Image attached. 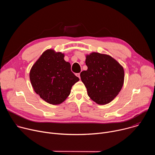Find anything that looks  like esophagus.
I'll return each instance as SVG.
<instances>
[{
  "label": "esophagus",
  "mask_w": 155,
  "mask_h": 155,
  "mask_svg": "<svg viewBox=\"0 0 155 155\" xmlns=\"http://www.w3.org/2000/svg\"><path fill=\"white\" fill-rule=\"evenodd\" d=\"M76 75L80 79V73H77V74H76Z\"/></svg>",
  "instance_id": "obj_1"
}]
</instances>
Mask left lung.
<instances>
[{"instance_id":"obj_1","label":"left lung","mask_w":155,"mask_h":155,"mask_svg":"<svg viewBox=\"0 0 155 155\" xmlns=\"http://www.w3.org/2000/svg\"><path fill=\"white\" fill-rule=\"evenodd\" d=\"M87 71L80 74L87 95L99 105L112 101L123 86L124 72L123 66L108 54L93 52L86 54Z\"/></svg>"}]
</instances>
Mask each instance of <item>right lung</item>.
Returning a JSON list of instances; mask_svg holds the SVG:
<instances>
[{"mask_svg": "<svg viewBox=\"0 0 155 155\" xmlns=\"http://www.w3.org/2000/svg\"><path fill=\"white\" fill-rule=\"evenodd\" d=\"M64 58V53L47 50L32 65L29 73L34 91L52 105L62 103L69 96L72 86L79 81L71 70V64Z\"/></svg>", "mask_w": 155, "mask_h": 155, "instance_id": "right-lung-1", "label": "right lung"}]
</instances>
